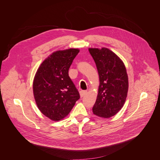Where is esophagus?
Segmentation results:
<instances>
[{
    "label": "esophagus",
    "instance_id": "obj_1",
    "mask_svg": "<svg viewBox=\"0 0 160 160\" xmlns=\"http://www.w3.org/2000/svg\"><path fill=\"white\" fill-rule=\"evenodd\" d=\"M87 93H88V91H80L81 98H83L84 95H85L87 94Z\"/></svg>",
    "mask_w": 160,
    "mask_h": 160
}]
</instances>
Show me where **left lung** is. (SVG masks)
I'll use <instances>...</instances> for the list:
<instances>
[{
  "label": "left lung",
  "instance_id": "1",
  "mask_svg": "<svg viewBox=\"0 0 160 160\" xmlns=\"http://www.w3.org/2000/svg\"><path fill=\"white\" fill-rule=\"evenodd\" d=\"M98 69L99 85L93 114L109 118L123 108L129 88L128 76L123 61L108 48H89Z\"/></svg>",
  "mask_w": 160,
  "mask_h": 160
}]
</instances>
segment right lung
<instances>
[{"instance_id":"obj_1","label":"right lung","mask_w":160,"mask_h":160,"mask_svg":"<svg viewBox=\"0 0 160 160\" xmlns=\"http://www.w3.org/2000/svg\"><path fill=\"white\" fill-rule=\"evenodd\" d=\"M79 52L68 49L53 52L42 61L34 77L32 89L37 108L52 121L64 119L80 98L69 76V69Z\"/></svg>"}]
</instances>
